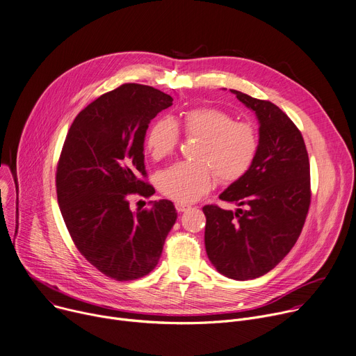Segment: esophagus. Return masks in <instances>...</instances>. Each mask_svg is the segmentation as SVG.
I'll return each instance as SVG.
<instances>
[{
    "instance_id": "esophagus-1",
    "label": "esophagus",
    "mask_w": 356,
    "mask_h": 356,
    "mask_svg": "<svg viewBox=\"0 0 356 356\" xmlns=\"http://www.w3.org/2000/svg\"><path fill=\"white\" fill-rule=\"evenodd\" d=\"M175 208H177V211L181 213V212H185V211H188V209L191 208V205H188V204H184V202H177V204H175Z\"/></svg>"
}]
</instances>
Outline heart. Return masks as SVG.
Returning a JSON list of instances; mask_svg holds the SVG:
<instances>
[{"mask_svg":"<svg viewBox=\"0 0 356 356\" xmlns=\"http://www.w3.org/2000/svg\"><path fill=\"white\" fill-rule=\"evenodd\" d=\"M186 137L200 138L196 163H177L156 177L158 189L177 202L196 201L207 193L215 175L222 184L241 181L252 170L260 148L256 127L220 108L198 107L184 113ZM179 144V127L171 117H161L148 129L145 147L154 160L171 155Z\"/></svg>","mask_w":356,"mask_h":356,"instance_id":"obj_1","label":"heart"}]
</instances>
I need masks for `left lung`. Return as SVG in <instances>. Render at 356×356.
Masks as SVG:
<instances>
[{
	"label": "left lung",
	"instance_id": "left-lung-1",
	"mask_svg": "<svg viewBox=\"0 0 356 356\" xmlns=\"http://www.w3.org/2000/svg\"><path fill=\"white\" fill-rule=\"evenodd\" d=\"M259 120L260 148L252 170L219 200L236 211L204 207L205 248L216 270L233 280L268 273L293 249L309 202V161L301 131L268 100L230 90Z\"/></svg>",
	"mask_w": 356,
	"mask_h": 356
}]
</instances>
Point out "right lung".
<instances>
[{
  "label": "right lung",
  "mask_w": 356,
  "mask_h": 356,
  "mask_svg": "<svg viewBox=\"0 0 356 356\" xmlns=\"http://www.w3.org/2000/svg\"><path fill=\"white\" fill-rule=\"evenodd\" d=\"M172 97L126 83L92 102L73 120L56 170V193L70 238L107 277L129 282L158 264L177 220L174 204L155 201L131 212L130 193L149 196L144 138L152 118Z\"/></svg>",
  "instance_id": "obj_1"
}]
</instances>
